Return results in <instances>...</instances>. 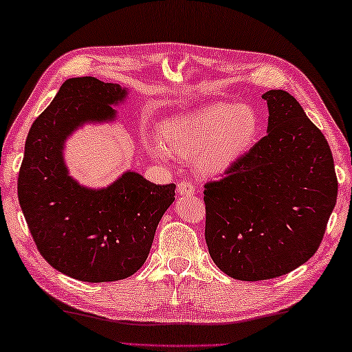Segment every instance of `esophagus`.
Masks as SVG:
<instances>
[{
    "label": "esophagus",
    "instance_id": "esophagus-1",
    "mask_svg": "<svg viewBox=\"0 0 352 352\" xmlns=\"http://www.w3.org/2000/svg\"><path fill=\"white\" fill-rule=\"evenodd\" d=\"M195 192H197V187L190 181H181L177 184V193L179 195H193Z\"/></svg>",
    "mask_w": 352,
    "mask_h": 352
}]
</instances>
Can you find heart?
Segmentation results:
<instances>
[{
  "label": "heart",
  "mask_w": 352,
  "mask_h": 352,
  "mask_svg": "<svg viewBox=\"0 0 352 352\" xmlns=\"http://www.w3.org/2000/svg\"><path fill=\"white\" fill-rule=\"evenodd\" d=\"M261 129L254 107L218 102L162 123L157 138L166 154L193 159L201 175L218 176L254 146Z\"/></svg>",
  "instance_id": "heart-1"
}]
</instances>
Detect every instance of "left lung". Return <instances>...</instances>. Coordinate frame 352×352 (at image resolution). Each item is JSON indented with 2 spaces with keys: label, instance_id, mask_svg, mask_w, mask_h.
<instances>
[{
  "label": "left lung",
  "instance_id": "obj_1",
  "mask_svg": "<svg viewBox=\"0 0 352 352\" xmlns=\"http://www.w3.org/2000/svg\"><path fill=\"white\" fill-rule=\"evenodd\" d=\"M268 134L204 184L206 243L223 273L267 280L320 248L338 182L329 143L290 94L270 90Z\"/></svg>",
  "mask_w": 352,
  "mask_h": 352
}]
</instances>
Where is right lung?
<instances>
[{
	"label": "right lung",
	"mask_w": 352,
	"mask_h": 352,
	"mask_svg": "<svg viewBox=\"0 0 352 352\" xmlns=\"http://www.w3.org/2000/svg\"><path fill=\"white\" fill-rule=\"evenodd\" d=\"M124 96L118 84L68 79L26 138L19 173L23 215L45 261L78 280L112 282L138 272L175 201V184L155 186L134 171L101 190L80 187L68 176L65 138L85 122L113 120L111 104Z\"/></svg>",
	"instance_id": "1"
}]
</instances>
